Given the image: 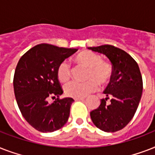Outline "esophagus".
Listing matches in <instances>:
<instances>
[{
	"label": "esophagus",
	"instance_id": "34e87169",
	"mask_svg": "<svg viewBox=\"0 0 155 155\" xmlns=\"http://www.w3.org/2000/svg\"><path fill=\"white\" fill-rule=\"evenodd\" d=\"M75 101H83L84 100V97H77V98H74Z\"/></svg>",
	"mask_w": 155,
	"mask_h": 155
}]
</instances>
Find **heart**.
Segmentation results:
<instances>
[{
  "mask_svg": "<svg viewBox=\"0 0 155 155\" xmlns=\"http://www.w3.org/2000/svg\"><path fill=\"white\" fill-rule=\"evenodd\" d=\"M75 62L87 68L86 82H71L65 86L66 95L70 97H84L98 89V84L104 86L111 80L113 68L110 64L103 62L99 54L84 51L75 57ZM71 76V71L68 62L63 61L57 68V77L62 83L68 82Z\"/></svg>",
  "mask_w": 155,
  "mask_h": 155,
  "instance_id": "obj_1",
  "label": "heart"
}]
</instances>
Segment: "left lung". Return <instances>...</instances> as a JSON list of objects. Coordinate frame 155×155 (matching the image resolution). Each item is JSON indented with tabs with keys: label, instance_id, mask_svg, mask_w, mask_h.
I'll list each match as a JSON object with an SVG mask.
<instances>
[{
	"label": "left lung",
	"instance_id": "obj_1",
	"mask_svg": "<svg viewBox=\"0 0 155 155\" xmlns=\"http://www.w3.org/2000/svg\"><path fill=\"white\" fill-rule=\"evenodd\" d=\"M87 49L104 54L113 68L110 82L104 91L106 98L90 113L92 122L104 132L122 130L134 117L142 97L143 84L139 67L125 51L111 45Z\"/></svg>",
	"mask_w": 155,
	"mask_h": 155
}]
</instances>
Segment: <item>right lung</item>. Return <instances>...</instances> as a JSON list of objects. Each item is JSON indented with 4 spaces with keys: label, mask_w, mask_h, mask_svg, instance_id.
Instances as JSON below:
<instances>
[{
    "label": "right lung",
    "mask_w": 155,
    "mask_h": 155,
    "mask_svg": "<svg viewBox=\"0 0 155 155\" xmlns=\"http://www.w3.org/2000/svg\"><path fill=\"white\" fill-rule=\"evenodd\" d=\"M77 51L42 43L25 52L18 61L13 77L16 101L23 117L40 132L56 131L68 121L74 100L58 98L63 91L57 68ZM50 97L57 98L49 104Z\"/></svg>",
    "instance_id": "right-lung-1"
}]
</instances>
